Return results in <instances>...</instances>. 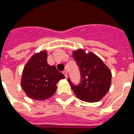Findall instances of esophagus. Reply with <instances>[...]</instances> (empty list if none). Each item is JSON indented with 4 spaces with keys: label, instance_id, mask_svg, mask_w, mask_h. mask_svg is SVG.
Returning <instances> with one entry per match:
<instances>
[{
    "label": "esophagus",
    "instance_id": "esophagus-1",
    "mask_svg": "<svg viewBox=\"0 0 134 134\" xmlns=\"http://www.w3.org/2000/svg\"><path fill=\"white\" fill-rule=\"evenodd\" d=\"M63 73L64 74V75H65V77H66V78H67V77H68V73H67V72H66V71H63Z\"/></svg>",
    "mask_w": 134,
    "mask_h": 134
}]
</instances>
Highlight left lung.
Returning a JSON list of instances; mask_svg holds the SVG:
<instances>
[{
	"label": "left lung",
	"mask_w": 134,
	"mask_h": 134,
	"mask_svg": "<svg viewBox=\"0 0 134 134\" xmlns=\"http://www.w3.org/2000/svg\"><path fill=\"white\" fill-rule=\"evenodd\" d=\"M73 57L79 67L80 81L74 85L70 78L68 81L75 95L82 101L95 102L100 100L111 86V73L103 61L93 53L86 54L78 49L73 52Z\"/></svg>",
	"instance_id": "8db88e82"
}]
</instances>
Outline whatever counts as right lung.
<instances>
[{
  "instance_id": "right-lung-1",
  "label": "right lung",
  "mask_w": 134,
  "mask_h": 134,
  "mask_svg": "<svg viewBox=\"0 0 134 134\" xmlns=\"http://www.w3.org/2000/svg\"><path fill=\"white\" fill-rule=\"evenodd\" d=\"M65 78L55 66L47 63V53L42 51L31 57L24 67L21 86L31 99L44 100L51 97L56 90V83Z\"/></svg>"
}]
</instances>
